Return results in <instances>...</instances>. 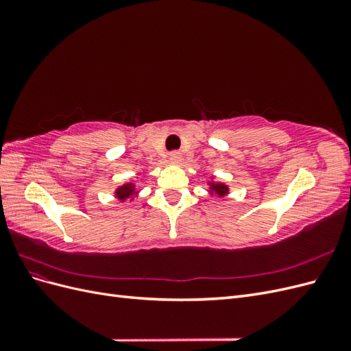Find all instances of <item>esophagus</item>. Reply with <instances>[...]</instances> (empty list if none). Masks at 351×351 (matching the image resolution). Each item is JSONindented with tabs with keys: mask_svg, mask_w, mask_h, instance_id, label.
<instances>
[{
	"mask_svg": "<svg viewBox=\"0 0 351 351\" xmlns=\"http://www.w3.org/2000/svg\"><path fill=\"white\" fill-rule=\"evenodd\" d=\"M169 159H171L173 162H180V159H182V154L177 152V151H174V152L169 154Z\"/></svg>",
	"mask_w": 351,
	"mask_h": 351,
	"instance_id": "34e87169",
	"label": "esophagus"
}]
</instances>
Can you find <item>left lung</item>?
Here are the masks:
<instances>
[{"mask_svg":"<svg viewBox=\"0 0 351 351\" xmlns=\"http://www.w3.org/2000/svg\"><path fill=\"white\" fill-rule=\"evenodd\" d=\"M208 186H209L208 193H209L210 196L224 197V196H227V195L230 193L228 186H227L226 183H222V182H215L214 177L210 178V182H208Z\"/></svg>","mask_w":351,"mask_h":351,"instance_id":"obj_1","label":"left lung"}]
</instances>
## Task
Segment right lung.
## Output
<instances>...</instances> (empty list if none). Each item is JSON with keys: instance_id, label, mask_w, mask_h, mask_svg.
I'll list each match as a JSON object with an SVG mask.
<instances>
[{"instance_id": "obj_1", "label": "right lung", "mask_w": 351, "mask_h": 351, "mask_svg": "<svg viewBox=\"0 0 351 351\" xmlns=\"http://www.w3.org/2000/svg\"><path fill=\"white\" fill-rule=\"evenodd\" d=\"M114 196H115L117 199H119L120 202H125V200L133 202L134 197L139 196V189H137V187L133 184V182L125 183V184L119 186V187L115 189Z\"/></svg>"}]
</instances>
